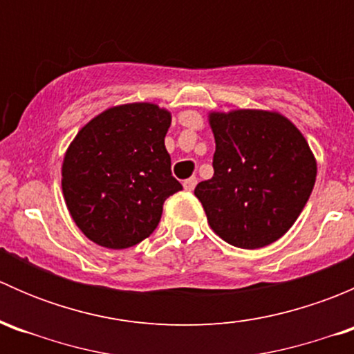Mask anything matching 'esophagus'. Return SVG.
I'll return each mask as SVG.
<instances>
[{
    "instance_id": "34e87169",
    "label": "esophagus",
    "mask_w": 354,
    "mask_h": 354,
    "mask_svg": "<svg viewBox=\"0 0 354 354\" xmlns=\"http://www.w3.org/2000/svg\"><path fill=\"white\" fill-rule=\"evenodd\" d=\"M195 185H197V178H188V180L183 181V187L187 192H192L195 188Z\"/></svg>"
}]
</instances>
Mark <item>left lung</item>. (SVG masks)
Masks as SVG:
<instances>
[{
    "mask_svg": "<svg viewBox=\"0 0 354 354\" xmlns=\"http://www.w3.org/2000/svg\"><path fill=\"white\" fill-rule=\"evenodd\" d=\"M209 123L214 176L200 181L195 197L210 227L238 248L274 243L298 219L315 185L308 142L276 111H212Z\"/></svg>",
    "mask_w": 354,
    "mask_h": 354,
    "instance_id": "1",
    "label": "left lung"
}]
</instances>
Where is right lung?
<instances>
[{"mask_svg":"<svg viewBox=\"0 0 354 354\" xmlns=\"http://www.w3.org/2000/svg\"><path fill=\"white\" fill-rule=\"evenodd\" d=\"M171 113L152 102L114 106L92 118L68 147L63 197L91 241L121 250L154 233L164 200L180 192L164 137Z\"/></svg>","mask_w":354,"mask_h":354,"instance_id":"right-lung-1","label":"right lung"}]
</instances>
